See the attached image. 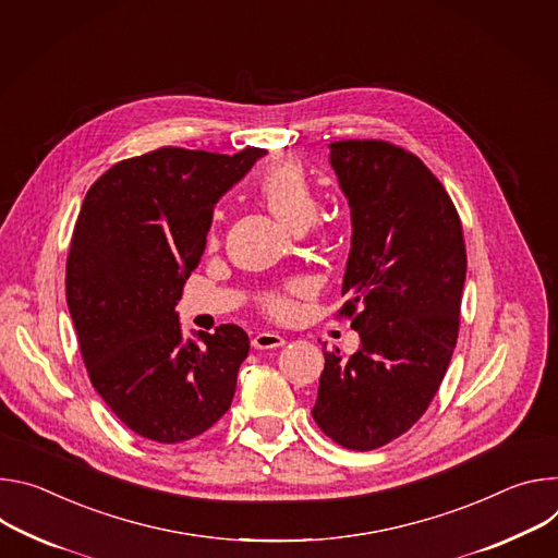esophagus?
Segmentation results:
<instances>
[{
  "label": "esophagus",
  "instance_id": "obj_1",
  "mask_svg": "<svg viewBox=\"0 0 558 558\" xmlns=\"http://www.w3.org/2000/svg\"><path fill=\"white\" fill-rule=\"evenodd\" d=\"M286 343V339L277 332H257L253 337V348L255 350H272V348H281Z\"/></svg>",
  "mask_w": 558,
  "mask_h": 558
}]
</instances>
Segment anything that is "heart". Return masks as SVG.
Returning <instances> with one entry per match:
<instances>
[{
  "label": "heart",
  "mask_w": 558,
  "mask_h": 558,
  "mask_svg": "<svg viewBox=\"0 0 558 558\" xmlns=\"http://www.w3.org/2000/svg\"><path fill=\"white\" fill-rule=\"evenodd\" d=\"M257 185L268 208L290 228L301 230L315 219L319 208L317 189L299 159L294 157L275 159L264 168ZM221 219H223V213L215 210L213 226L208 232L210 243H217ZM305 292H307V286L303 281H292L281 290H270L262 296L264 311L270 313L272 317H290L296 307L294 296H301Z\"/></svg>",
  "instance_id": "heart-1"
}]
</instances>
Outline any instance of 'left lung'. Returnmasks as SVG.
<instances>
[{
	"label": "left lung",
	"mask_w": 558,
	"mask_h": 558,
	"mask_svg": "<svg viewBox=\"0 0 558 558\" xmlns=\"http://www.w3.org/2000/svg\"><path fill=\"white\" fill-rule=\"evenodd\" d=\"M350 204L352 247L339 315L361 348L324 352L313 416L348 450H377L408 432L450 365L465 283L459 213L427 166L381 140L330 144Z\"/></svg>",
	"instance_id": "8db88e82"
}]
</instances>
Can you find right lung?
Here are the masks:
<instances>
[{
	"label": "right lung",
	"mask_w": 558,
	"mask_h": 558,
	"mask_svg": "<svg viewBox=\"0 0 558 558\" xmlns=\"http://www.w3.org/2000/svg\"><path fill=\"white\" fill-rule=\"evenodd\" d=\"M264 155L163 146L114 163L86 193L66 262L69 311L93 388L144 439H195L230 408L247 335L223 324L183 341L174 305L215 204Z\"/></svg>",
	"instance_id": "add662e5"
}]
</instances>
